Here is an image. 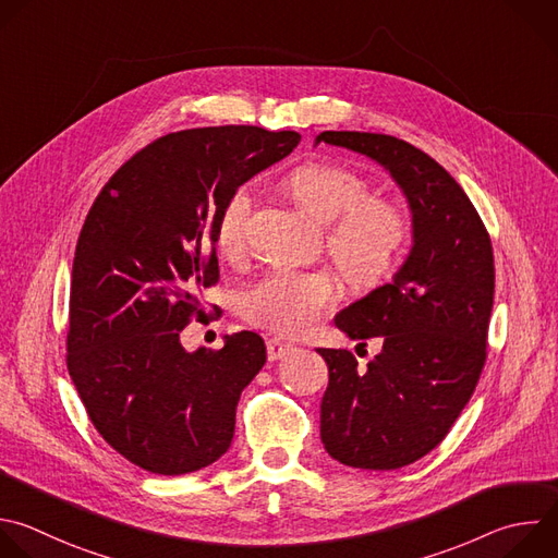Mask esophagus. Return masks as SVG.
I'll return each instance as SVG.
<instances>
[{"label": "esophagus", "mask_w": 558, "mask_h": 558, "mask_svg": "<svg viewBox=\"0 0 558 558\" xmlns=\"http://www.w3.org/2000/svg\"><path fill=\"white\" fill-rule=\"evenodd\" d=\"M293 350H295V343H291V341H282L278 337L267 339V356H269V361H278V359L287 356Z\"/></svg>", "instance_id": "34e87169"}]
</instances>
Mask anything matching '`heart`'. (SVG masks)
I'll return each instance as SVG.
<instances>
[{
  "instance_id": "obj_1",
  "label": "heart",
  "mask_w": 558,
  "mask_h": 558,
  "mask_svg": "<svg viewBox=\"0 0 558 558\" xmlns=\"http://www.w3.org/2000/svg\"><path fill=\"white\" fill-rule=\"evenodd\" d=\"M287 189L315 223L328 226V254L352 284L373 287L390 276L410 234V221L397 204L367 197L363 177L324 161L295 168ZM250 210L247 189H236L223 204L217 219L221 254L241 250ZM335 295L326 274H271L245 293L243 313L256 326L298 337L335 304Z\"/></svg>"
}]
</instances>
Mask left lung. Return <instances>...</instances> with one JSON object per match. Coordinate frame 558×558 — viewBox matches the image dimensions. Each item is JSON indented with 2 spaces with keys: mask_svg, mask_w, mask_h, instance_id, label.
Returning <instances> with one entry per match:
<instances>
[{
  "mask_svg": "<svg viewBox=\"0 0 558 558\" xmlns=\"http://www.w3.org/2000/svg\"><path fill=\"white\" fill-rule=\"evenodd\" d=\"M319 142L377 161L412 215V247L392 280L335 315L350 339L381 337V352L361 369L352 352L317 348L328 365L324 449L345 466L392 471L438 447L477 386L493 247L460 183L421 148L361 131H324Z\"/></svg>",
  "mask_w": 558,
  "mask_h": 558,
  "instance_id": "left-lung-1",
  "label": "left lung"
}]
</instances>
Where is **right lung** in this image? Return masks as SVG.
Instances as JSON below:
<instances>
[{
    "label": "right lung",
    "instance_id": "add662e5",
    "mask_svg": "<svg viewBox=\"0 0 558 558\" xmlns=\"http://www.w3.org/2000/svg\"><path fill=\"white\" fill-rule=\"evenodd\" d=\"M300 144L295 131L204 126L168 133L105 183L78 236L68 369L98 434L129 462L181 475L232 445L236 405L267 361L252 330L221 350L181 345L219 280L228 197Z\"/></svg>",
    "mask_w": 558,
    "mask_h": 558
}]
</instances>
